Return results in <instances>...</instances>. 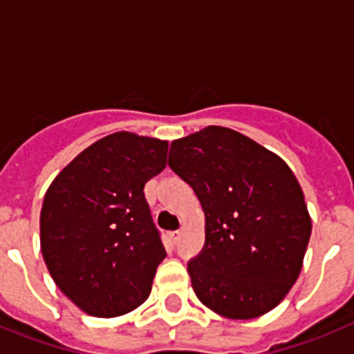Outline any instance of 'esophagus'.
<instances>
[{"mask_svg":"<svg viewBox=\"0 0 354 354\" xmlns=\"http://www.w3.org/2000/svg\"><path fill=\"white\" fill-rule=\"evenodd\" d=\"M179 239H180V232H170V234H168V241H170L171 245H175V243H177Z\"/></svg>","mask_w":354,"mask_h":354,"instance_id":"1","label":"esophagus"}]
</instances>
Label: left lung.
<instances>
[{
	"instance_id": "obj_1",
	"label": "left lung",
	"mask_w": 354,
	"mask_h": 354,
	"mask_svg": "<svg viewBox=\"0 0 354 354\" xmlns=\"http://www.w3.org/2000/svg\"><path fill=\"white\" fill-rule=\"evenodd\" d=\"M168 165L205 214V245L187 264L196 298L227 319L273 310L301 273L312 232L289 165L221 126L174 140Z\"/></svg>"
}]
</instances>
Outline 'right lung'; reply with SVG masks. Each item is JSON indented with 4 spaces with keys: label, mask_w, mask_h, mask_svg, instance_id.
Returning a JSON list of instances; mask_svg holds the SVG:
<instances>
[{
    "label": "right lung",
    "mask_w": 354,
    "mask_h": 354,
    "mask_svg": "<svg viewBox=\"0 0 354 354\" xmlns=\"http://www.w3.org/2000/svg\"><path fill=\"white\" fill-rule=\"evenodd\" d=\"M168 142L108 134L56 175L40 211V250L58 289L93 317H117L149 298L167 257L145 200L167 167Z\"/></svg>",
    "instance_id": "1"
}]
</instances>
